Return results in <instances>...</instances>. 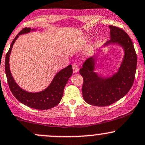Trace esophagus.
<instances>
[{"label":"esophagus","instance_id":"obj_1","mask_svg":"<svg viewBox=\"0 0 145 145\" xmlns=\"http://www.w3.org/2000/svg\"><path fill=\"white\" fill-rule=\"evenodd\" d=\"M72 68H73V71H74V73H77L79 69L78 65L76 64V63H74V64L73 65Z\"/></svg>","mask_w":145,"mask_h":145}]
</instances>
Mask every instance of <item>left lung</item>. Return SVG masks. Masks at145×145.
<instances>
[{
  "label": "left lung",
  "instance_id": "obj_1",
  "mask_svg": "<svg viewBox=\"0 0 145 145\" xmlns=\"http://www.w3.org/2000/svg\"><path fill=\"white\" fill-rule=\"evenodd\" d=\"M109 27L111 39L104 46L112 44L121 46L124 57L117 72L109 77H103L95 72L96 56L84 63L79 71L83 77L82 96L91 105L105 106L119 101L131 88L136 75L137 55L131 39L122 29L112 25Z\"/></svg>",
  "mask_w": 145,
  "mask_h": 145
}]
</instances>
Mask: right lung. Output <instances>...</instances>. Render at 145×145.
Masks as SVG:
<instances>
[{
    "label": "right lung",
    "instance_id": "obj_1",
    "mask_svg": "<svg viewBox=\"0 0 145 145\" xmlns=\"http://www.w3.org/2000/svg\"><path fill=\"white\" fill-rule=\"evenodd\" d=\"M35 30L36 29H34L25 27L22 29L16 36L6 54L5 68L6 76H7L9 89L15 98L19 102L29 107L39 109V110H46L54 107L61 101L62 97L63 96L64 88L69 78L72 75L73 70L72 66L71 65L60 70L56 74L50 85L42 91L36 92V93L28 92L19 87L11 74L9 64V56L14 42L18 36L21 34H27L31 31H35Z\"/></svg>",
    "mask_w": 145,
    "mask_h": 145
}]
</instances>
